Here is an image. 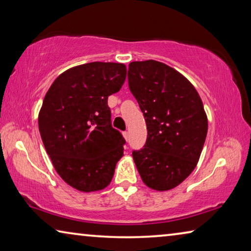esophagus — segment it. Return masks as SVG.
<instances>
[{
  "mask_svg": "<svg viewBox=\"0 0 251 251\" xmlns=\"http://www.w3.org/2000/svg\"><path fill=\"white\" fill-rule=\"evenodd\" d=\"M123 136H124V138H125V141H126V142L128 141L129 135H128V133H127V131H124V133H123Z\"/></svg>",
  "mask_w": 251,
  "mask_h": 251,
  "instance_id": "34e87169",
  "label": "esophagus"
}]
</instances>
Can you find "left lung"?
Instances as JSON below:
<instances>
[{
    "label": "left lung",
    "mask_w": 251,
    "mask_h": 251,
    "mask_svg": "<svg viewBox=\"0 0 251 251\" xmlns=\"http://www.w3.org/2000/svg\"><path fill=\"white\" fill-rule=\"evenodd\" d=\"M128 85L147 126V141L133 151L147 187L165 192L181 184L201 157L208 120L201 96L184 75L148 59L128 65Z\"/></svg>",
    "instance_id": "left-lung-1"
}]
</instances>
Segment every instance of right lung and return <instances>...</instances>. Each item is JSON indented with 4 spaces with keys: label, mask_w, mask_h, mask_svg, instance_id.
Masks as SVG:
<instances>
[{
    "label": "right lung",
    "mask_w": 251,
    "mask_h": 251,
    "mask_svg": "<svg viewBox=\"0 0 251 251\" xmlns=\"http://www.w3.org/2000/svg\"><path fill=\"white\" fill-rule=\"evenodd\" d=\"M123 63L93 62L63 72L50 85L39 113V129L55 171L83 193L107 187L125 143L110 125L109 95L126 79Z\"/></svg>",
    "instance_id": "right-lung-1"
}]
</instances>
